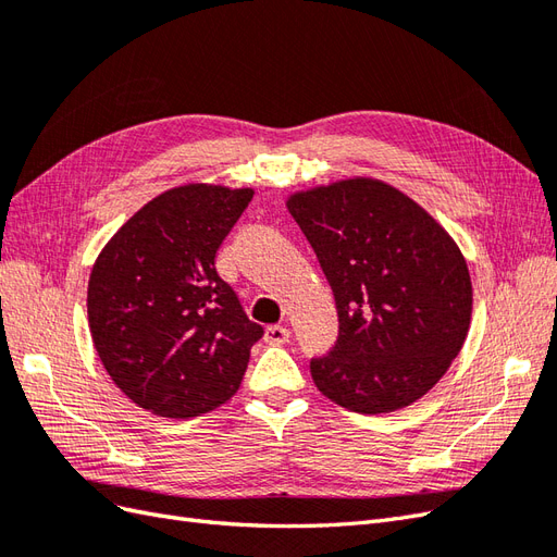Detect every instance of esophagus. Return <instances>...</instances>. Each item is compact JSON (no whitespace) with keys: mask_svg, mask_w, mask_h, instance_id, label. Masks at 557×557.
Here are the masks:
<instances>
[{"mask_svg":"<svg viewBox=\"0 0 557 557\" xmlns=\"http://www.w3.org/2000/svg\"><path fill=\"white\" fill-rule=\"evenodd\" d=\"M290 339V330L283 327V325H269L264 332V342L272 344V346H281Z\"/></svg>","mask_w":557,"mask_h":557,"instance_id":"obj_1","label":"esophagus"}]
</instances>
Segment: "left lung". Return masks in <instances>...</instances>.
Segmentation results:
<instances>
[{"label": "left lung", "mask_w": 557, "mask_h": 557, "mask_svg": "<svg viewBox=\"0 0 557 557\" xmlns=\"http://www.w3.org/2000/svg\"><path fill=\"white\" fill-rule=\"evenodd\" d=\"M288 211L339 315L336 344L311 360L315 387L356 413L409 407L465 344L471 281L460 248L413 199L374 178L297 193Z\"/></svg>", "instance_id": "8db88e82"}]
</instances>
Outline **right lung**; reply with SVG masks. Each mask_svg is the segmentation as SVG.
Segmentation results:
<instances>
[{
    "label": "right lung",
    "instance_id": "add662e5",
    "mask_svg": "<svg viewBox=\"0 0 557 557\" xmlns=\"http://www.w3.org/2000/svg\"><path fill=\"white\" fill-rule=\"evenodd\" d=\"M252 190L181 185L150 199L99 252L88 283L95 348L141 409L193 418L239 391L262 325L215 272Z\"/></svg>",
    "mask_w": 557,
    "mask_h": 557
}]
</instances>
